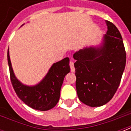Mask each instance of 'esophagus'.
<instances>
[{
	"label": "esophagus",
	"mask_w": 131,
	"mask_h": 131,
	"mask_svg": "<svg viewBox=\"0 0 131 131\" xmlns=\"http://www.w3.org/2000/svg\"><path fill=\"white\" fill-rule=\"evenodd\" d=\"M69 65H70V68H71V72H74V71H75V68H74V62L71 61V62H70V63H69Z\"/></svg>",
	"instance_id": "34e87169"
}]
</instances>
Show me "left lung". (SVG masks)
<instances>
[{
	"label": "left lung",
	"mask_w": 131,
	"mask_h": 131,
	"mask_svg": "<svg viewBox=\"0 0 131 131\" xmlns=\"http://www.w3.org/2000/svg\"><path fill=\"white\" fill-rule=\"evenodd\" d=\"M101 43L85 47L74 54L76 88L79 99L92 107L110 102L124 73L126 54L118 29L109 21Z\"/></svg>",
	"instance_id": "left-lung-1"
}]
</instances>
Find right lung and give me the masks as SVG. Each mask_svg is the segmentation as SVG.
<instances>
[{
	"instance_id": "1",
	"label": "right lung",
	"mask_w": 131,
	"mask_h": 131,
	"mask_svg": "<svg viewBox=\"0 0 131 131\" xmlns=\"http://www.w3.org/2000/svg\"><path fill=\"white\" fill-rule=\"evenodd\" d=\"M7 62L11 82L15 93L21 101L34 110L38 111L51 110L57 104L64 79L70 71L69 57L54 63L43 79L34 85L23 84L17 79L10 61L9 48L7 50Z\"/></svg>"
}]
</instances>
